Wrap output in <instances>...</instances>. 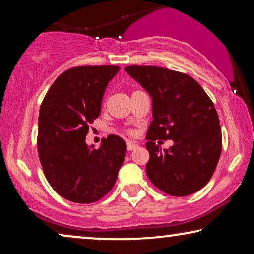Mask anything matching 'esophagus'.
Masks as SVG:
<instances>
[{"label": "esophagus", "mask_w": 254, "mask_h": 254, "mask_svg": "<svg viewBox=\"0 0 254 254\" xmlns=\"http://www.w3.org/2000/svg\"><path fill=\"white\" fill-rule=\"evenodd\" d=\"M126 147H127V150L128 151H131L134 150V149H136L138 145L136 143H134V142H130V141H127L126 142Z\"/></svg>", "instance_id": "esophagus-1"}]
</instances>
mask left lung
<instances>
[{
    "mask_svg": "<svg viewBox=\"0 0 254 254\" xmlns=\"http://www.w3.org/2000/svg\"><path fill=\"white\" fill-rule=\"evenodd\" d=\"M152 98L145 148L148 178L172 196H187L209 182L222 151V133L213 102L199 83L184 72L154 65L125 68ZM157 139H172L164 152ZM161 143V141H158Z\"/></svg>",
    "mask_w": 254,
    "mask_h": 254,
    "instance_id": "8db88e82",
    "label": "left lung"
}]
</instances>
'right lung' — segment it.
Returning a JSON list of instances; mask_svg holds the SVG:
<instances>
[{"label": "right lung", "mask_w": 254, "mask_h": 254, "mask_svg": "<svg viewBox=\"0 0 254 254\" xmlns=\"http://www.w3.org/2000/svg\"><path fill=\"white\" fill-rule=\"evenodd\" d=\"M118 65H83L62 72L41 103L38 154L47 182L59 195L76 203H92L116 184L126 143L117 135L99 149L85 143L89 125L100 114L106 86Z\"/></svg>", "instance_id": "1"}]
</instances>
